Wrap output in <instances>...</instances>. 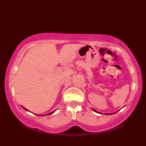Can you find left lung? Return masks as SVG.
Here are the masks:
<instances>
[{
  "mask_svg": "<svg viewBox=\"0 0 146 146\" xmlns=\"http://www.w3.org/2000/svg\"><path fill=\"white\" fill-rule=\"evenodd\" d=\"M93 110H94L95 111H96V112H97V113H100V112H98V111H97V110H94V109H93ZM107 114H108H108L110 115V114H112V113H107Z\"/></svg>",
  "mask_w": 146,
  "mask_h": 146,
  "instance_id": "8db88e82",
  "label": "left lung"
}]
</instances>
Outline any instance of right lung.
<instances>
[{
	"label": "right lung",
	"instance_id": "right-lung-1",
	"mask_svg": "<svg viewBox=\"0 0 146 146\" xmlns=\"http://www.w3.org/2000/svg\"><path fill=\"white\" fill-rule=\"evenodd\" d=\"M23 108H24V109H25L26 110H27L26 109V108H24V107H23ZM27 111H28V110H27ZM53 112H54V111H52V112H51V113H48V114H47V115H50V114H52V113H53ZM41 116H44V115H41Z\"/></svg>",
	"mask_w": 146,
	"mask_h": 146
}]
</instances>
